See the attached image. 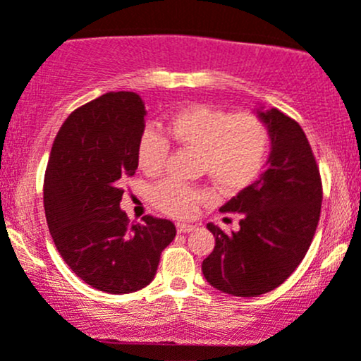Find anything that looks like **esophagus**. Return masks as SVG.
Listing matches in <instances>:
<instances>
[{
    "mask_svg": "<svg viewBox=\"0 0 361 361\" xmlns=\"http://www.w3.org/2000/svg\"><path fill=\"white\" fill-rule=\"evenodd\" d=\"M195 228H197V226L187 224V223H178L176 224L178 233H190V231H193V229H195Z\"/></svg>",
    "mask_w": 361,
    "mask_h": 361,
    "instance_id": "1",
    "label": "esophagus"
}]
</instances>
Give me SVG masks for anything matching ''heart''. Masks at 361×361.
Returning <instances> with one entry per match:
<instances>
[{
    "mask_svg": "<svg viewBox=\"0 0 361 361\" xmlns=\"http://www.w3.org/2000/svg\"><path fill=\"white\" fill-rule=\"evenodd\" d=\"M164 133L178 147L199 154L200 171L209 174L226 193H238L255 183L271 149L267 125L253 113H229L205 104L178 109L164 125ZM169 142L159 130L147 126L138 137V168L156 174L164 168ZM154 205L173 217H188L212 199L205 187L162 180L150 192Z\"/></svg>",
    "mask_w": 361,
    "mask_h": 361,
    "instance_id": "1",
    "label": "heart"
}]
</instances>
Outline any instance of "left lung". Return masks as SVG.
Masks as SVG:
<instances>
[{"instance_id":"obj_1","label":"left lung","mask_w":361,"mask_h":361,"mask_svg":"<svg viewBox=\"0 0 361 361\" xmlns=\"http://www.w3.org/2000/svg\"><path fill=\"white\" fill-rule=\"evenodd\" d=\"M257 116L271 133L267 168L259 180L226 202L221 212L241 214L240 229L216 238L202 272L216 290L259 296L281 286L298 267L314 240L322 205V181L302 126L272 108Z\"/></svg>"}]
</instances>
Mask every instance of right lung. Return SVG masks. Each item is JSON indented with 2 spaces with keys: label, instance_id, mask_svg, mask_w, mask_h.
<instances>
[{
  "label": "right lung",
  "instance_id": "obj_1",
  "mask_svg": "<svg viewBox=\"0 0 361 361\" xmlns=\"http://www.w3.org/2000/svg\"><path fill=\"white\" fill-rule=\"evenodd\" d=\"M145 106L135 92H108L75 109L54 138L44 176L47 228L82 281L111 295L154 279L161 252L176 236L171 221L130 224L121 183L138 168Z\"/></svg>",
  "mask_w": 361,
  "mask_h": 361
}]
</instances>
